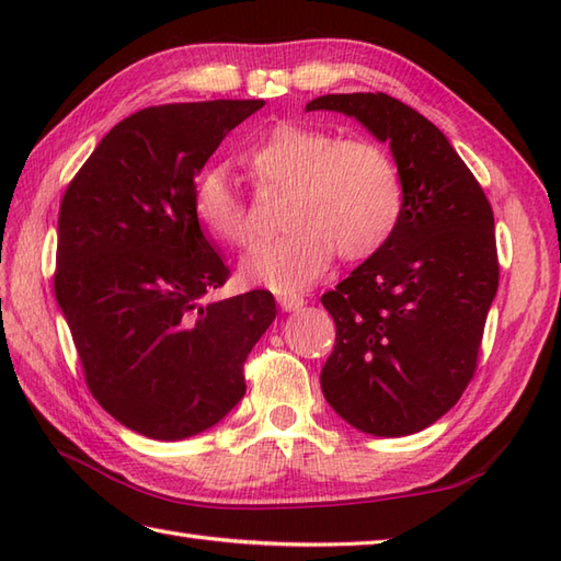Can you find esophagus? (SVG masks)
Masks as SVG:
<instances>
[{
    "instance_id": "obj_1",
    "label": "esophagus",
    "mask_w": 561,
    "mask_h": 561,
    "mask_svg": "<svg viewBox=\"0 0 561 561\" xmlns=\"http://www.w3.org/2000/svg\"><path fill=\"white\" fill-rule=\"evenodd\" d=\"M277 304L284 313H294L299 311V308H304V296H296V294H279L277 296Z\"/></svg>"
}]
</instances>
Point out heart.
<instances>
[{"mask_svg":"<svg viewBox=\"0 0 561 561\" xmlns=\"http://www.w3.org/2000/svg\"><path fill=\"white\" fill-rule=\"evenodd\" d=\"M243 165L257 185L287 190L282 224L289 231L241 262V277L253 287L301 291L323 277L335 250L347 262L374 257L400 224V171L371 139H337L330 129L282 121L245 151ZM193 209L214 241L253 243L248 209L224 171L199 175Z\"/></svg>","mask_w":561,"mask_h":561,"instance_id":"heart-1","label":"heart"}]
</instances>
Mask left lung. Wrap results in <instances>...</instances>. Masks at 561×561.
<instances>
[{"instance_id":"8db88e82","label":"left lung","mask_w":561,"mask_h":561,"mask_svg":"<svg viewBox=\"0 0 561 561\" xmlns=\"http://www.w3.org/2000/svg\"><path fill=\"white\" fill-rule=\"evenodd\" d=\"M306 111L350 115L390 145L404 190L390 241L320 299L337 328L320 388L364 434L422 432L478 368L499 287L492 205L446 135L388 93H328Z\"/></svg>"}]
</instances>
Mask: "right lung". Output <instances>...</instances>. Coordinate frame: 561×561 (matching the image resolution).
I'll return each instance as SVG.
<instances>
[{"instance_id":"right-lung-1","label":"right lung","mask_w":561,"mask_h":561,"mask_svg":"<svg viewBox=\"0 0 561 561\" xmlns=\"http://www.w3.org/2000/svg\"><path fill=\"white\" fill-rule=\"evenodd\" d=\"M265 101L153 105L117 123L59 205L55 296L83 378L123 426L181 440L245 396L243 362L274 316L265 289L202 304L229 279L193 209L195 178Z\"/></svg>"}]
</instances>
